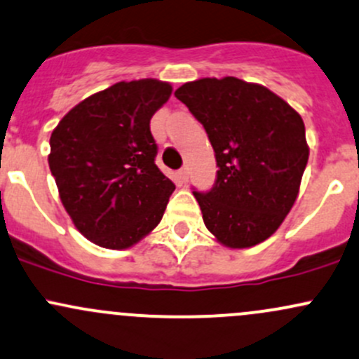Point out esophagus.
Listing matches in <instances>:
<instances>
[{"label":"esophagus","mask_w":359,"mask_h":359,"mask_svg":"<svg viewBox=\"0 0 359 359\" xmlns=\"http://www.w3.org/2000/svg\"><path fill=\"white\" fill-rule=\"evenodd\" d=\"M179 179H180V182L186 184L187 180H189V168H187V167L180 168L179 170Z\"/></svg>","instance_id":"34e87169"}]
</instances>
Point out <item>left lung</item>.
Here are the masks:
<instances>
[{
  "label": "left lung",
  "mask_w": 359,
  "mask_h": 359,
  "mask_svg": "<svg viewBox=\"0 0 359 359\" xmlns=\"http://www.w3.org/2000/svg\"><path fill=\"white\" fill-rule=\"evenodd\" d=\"M203 123L217 180L194 191L206 229L232 249L269 239L299 194L309 148L301 115L265 86L236 77L198 79L175 90Z\"/></svg>",
  "instance_id": "obj_1"
}]
</instances>
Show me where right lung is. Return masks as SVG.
<instances>
[{
	"instance_id": "add662e5",
	"label": "right lung",
	"mask_w": 359,
	"mask_h": 359,
	"mask_svg": "<svg viewBox=\"0 0 359 359\" xmlns=\"http://www.w3.org/2000/svg\"><path fill=\"white\" fill-rule=\"evenodd\" d=\"M172 94L156 79L116 82L74 107L53 130L48 156L79 232L127 249L160 224L175 186L154 163L149 120Z\"/></svg>"
}]
</instances>
